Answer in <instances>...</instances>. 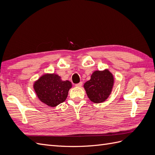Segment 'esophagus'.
Listing matches in <instances>:
<instances>
[{
	"mask_svg": "<svg viewBox=\"0 0 155 155\" xmlns=\"http://www.w3.org/2000/svg\"><path fill=\"white\" fill-rule=\"evenodd\" d=\"M82 85H83V83L81 81V82H79L78 84H76V85H75V86H76V87H81L82 86Z\"/></svg>",
	"mask_w": 155,
	"mask_h": 155,
	"instance_id": "esophagus-1",
	"label": "esophagus"
}]
</instances>
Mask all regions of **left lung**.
I'll list each match as a JSON object with an SVG mask.
<instances>
[{
    "mask_svg": "<svg viewBox=\"0 0 155 155\" xmlns=\"http://www.w3.org/2000/svg\"><path fill=\"white\" fill-rule=\"evenodd\" d=\"M114 85V78L109 70H96L92 74L90 80L84 84L87 94L93 103L105 101L110 94Z\"/></svg>",
    "mask_w": 155,
    "mask_h": 155,
    "instance_id": "obj_1",
    "label": "left lung"
}]
</instances>
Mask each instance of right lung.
I'll list each match as a JSON object with an SVG mask.
<instances>
[{"mask_svg":"<svg viewBox=\"0 0 155 155\" xmlns=\"http://www.w3.org/2000/svg\"><path fill=\"white\" fill-rule=\"evenodd\" d=\"M72 83L62 81L55 74L42 76L34 84V88L40 101L49 107H54L66 100Z\"/></svg>","mask_w":155,"mask_h":155,"instance_id":"right-lung-1","label":"right lung"}]
</instances>
